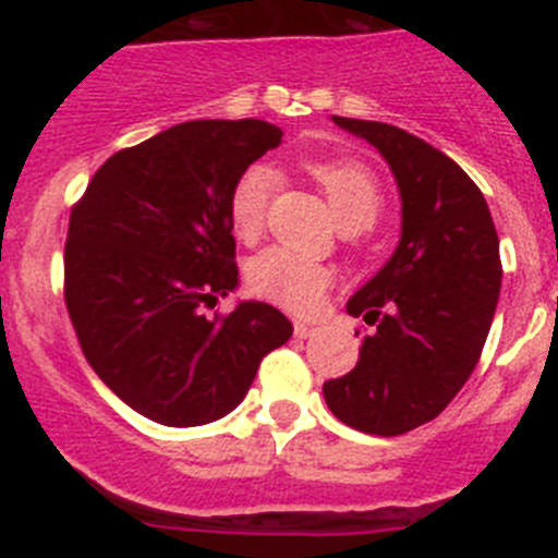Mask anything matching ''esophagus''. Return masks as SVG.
<instances>
[{
    "instance_id": "1",
    "label": "esophagus",
    "mask_w": 558,
    "mask_h": 558,
    "mask_svg": "<svg viewBox=\"0 0 558 558\" xmlns=\"http://www.w3.org/2000/svg\"><path fill=\"white\" fill-rule=\"evenodd\" d=\"M315 331H318V326L305 324V320H296L294 324V337H300V340H307V337H313Z\"/></svg>"
}]
</instances>
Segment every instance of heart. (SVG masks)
<instances>
[{
    "label": "heart",
    "instance_id": "b5f03b06",
    "mask_svg": "<svg viewBox=\"0 0 558 558\" xmlns=\"http://www.w3.org/2000/svg\"><path fill=\"white\" fill-rule=\"evenodd\" d=\"M305 170L324 189L331 213L342 229H367L384 210V191L367 165L356 159H307ZM278 185L269 165H251L234 180L229 194V221L238 240L253 245L264 234L267 207ZM335 272L324 262L272 245L247 264V286L256 296L289 313H313L324 302Z\"/></svg>",
    "mask_w": 558,
    "mask_h": 558
}]
</instances>
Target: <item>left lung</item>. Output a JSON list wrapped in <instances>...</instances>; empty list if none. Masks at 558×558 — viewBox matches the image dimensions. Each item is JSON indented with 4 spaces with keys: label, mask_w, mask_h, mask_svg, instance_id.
Returning <instances> with one entry per match:
<instances>
[{
    "label": "left lung",
    "mask_w": 558,
    "mask_h": 558,
    "mask_svg": "<svg viewBox=\"0 0 558 558\" xmlns=\"http://www.w3.org/2000/svg\"><path fill=\"white\" fill-rule=\"evenodd\" d=\"M331 121L388 161L402 196V238L348 300V313L375 331L356 367L326 380L324 399L342 424L397 437L437 418L475 369L502 286L499 238L481 189L442 150L391 123Z\"/></svg>",
    "instance_id": "1"
}]
</instances>
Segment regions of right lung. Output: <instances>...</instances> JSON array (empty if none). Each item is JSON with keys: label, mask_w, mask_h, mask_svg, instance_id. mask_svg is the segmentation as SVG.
<instances>
[{"label": "right lung", "mask_w": 558, "mask_h": 558, "mask_svg": "<svg viewBox=\"0 0 558 558\" xmlns=\"http://www.w3.org/2000/svg\"><path fill=\"white\" fill-rule=\"evenodd\" d=\"M280 137L256 118L178 123L112 154L72 207L64 302L83 356L156 424L223 418L294 331L267 302L202 313L238 286L234 180Z\"/></svg>", "instance_id": "add662e5"}]
</instances>
